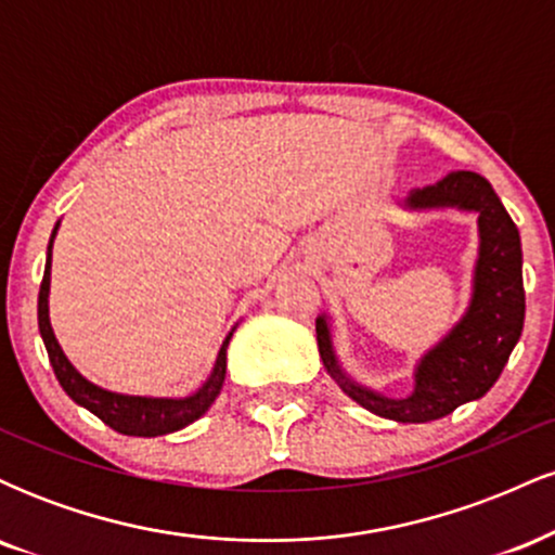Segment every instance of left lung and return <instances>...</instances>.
<instances>
[{
    "instance_id": "left-lung-1",
    "label": "left lung",
    "mask_w": 555,
    "mask_h": 555,
    "mask_svg": "<svg viewBox=\"0 0 555 555\" xmlns=\"http://www.w3.org/2000/svg\"><path fill=\"white\" fill-rule=\"evenodd\" d=\"M401 208H460L477 214L480 247L467 310L454 328L417 360L415 388L410 397L391 399L349 378L336 358L326 313L315 318L318 352L341 391L367 412L397 423H430L451 415L460 404L486 397L517 347L525 326L521 240L501 197L486 177L475 171H451L436 184L412 190L401 201Z\"/></svg>"
}]
</instances>
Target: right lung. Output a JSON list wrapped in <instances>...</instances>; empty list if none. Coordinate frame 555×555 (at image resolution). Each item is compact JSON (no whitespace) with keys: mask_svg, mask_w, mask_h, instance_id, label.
<instances>
[{"mask_svg":"<svg viewBox=\"0 0 555 555\" xmlns=\"http://www.w3.org/2000/svg\"><path fill=\"white\" fill-rule=\"evenodd\" d=\"M56 229H60V221H56L52 240H49L47 247V269H43V282L41 292H38V331H41L43 347L49 352V362H52L56 380L65 388V393L75 404L86 406L88 412H93L95 417L104 420L109 428H114L122 436H140V438H156L167 436V433L188 428L190 423H195L197 417H203L208 412V406L214 404L216 397H219L221 386H224L227 378V347L229 339H232L234 326L227 334L224 344H221L219 354H216L214 371L206 378L197 391L190 393V397L169 399V397H130V393H117L109 391V388H101L91 384L86 375L78 373V367L67 360V354L62 352L60 341H56L52 321H49V286H52V247Z\"/></svg>","mask_w":555,"mask_h":555,"instance_id":"1","label":"right lung"}]
</instances>
